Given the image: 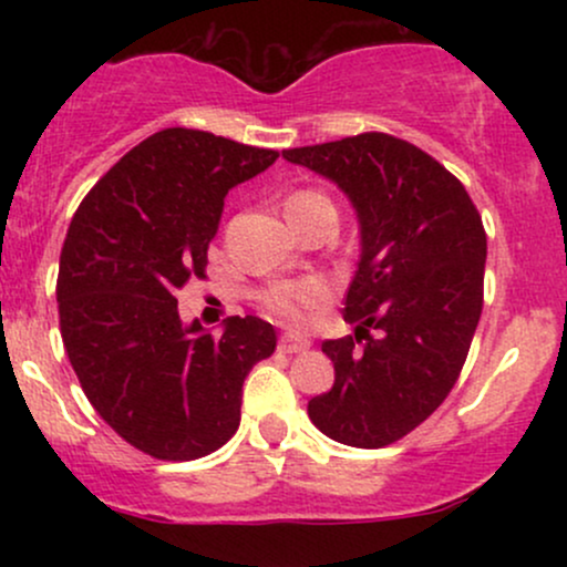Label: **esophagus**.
Segmentation results:
<instances>
[{
    "mask_svg": "<svg viewBox=\"0 0 567 567\" xmlns=\"http://www.w3.org/2000/svg\"><path fill=\"white\" fill-rule=\"evenodd\" d=\"M309 347H311V341L306 336H298V333L279 336V349H282L285 354H298V351H306Z\"/></svg>",
    "mask_w": 567,
    "mask_h": 567,
    "instance_id": "1",
    "label": "esophagus"
}]
</instances>
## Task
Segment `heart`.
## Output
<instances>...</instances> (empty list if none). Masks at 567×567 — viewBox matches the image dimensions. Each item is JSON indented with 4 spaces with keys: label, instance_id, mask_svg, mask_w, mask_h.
<instances>
[{
    "label": "heart",
    "instance_id": "1",
    "mask_svg": "<svg viewBox=\"0 0 567 567\" xmlns=\"http://www.w3.org/2000/svg\"><path fill=\"white\" fill-rule=\"evenodd\" d=\"M317 207H333V202L324 197L317 188H298L285 199V210L288 216H306V213L317 210ZM330 298L328 282L322 279H288V282H275L269 290L264 292V303L271 315L290 324H303L315 315L317 309H322Z\"/></svg>",
    "mask_w": 567,
    "mask_h": 567
}]
</instances>
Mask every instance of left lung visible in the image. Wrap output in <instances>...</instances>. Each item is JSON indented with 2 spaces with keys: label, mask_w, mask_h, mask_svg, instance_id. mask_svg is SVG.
Listing matches in <instances>:
<instances>
[{
  "label": "left lung",
  "mask_w": 567,
  "mask_h": 567,
  "mask_svg": "<svg viewBox=\"0 0 567 567\" xmlns=\"http://www.w3.org/2000/svg\"><path fill=\"white\" fill-rule=\"evenodd\" d=\"M282 157L336 181L362 234L343 298L357 330L322 343L336 383L309 402V419L343 445H392L445 402L470 354L483 315V218L451 171L394 135L360 133Z\"/></svg>",
  "instance_id": "left-lung-1"
}]
</instances>
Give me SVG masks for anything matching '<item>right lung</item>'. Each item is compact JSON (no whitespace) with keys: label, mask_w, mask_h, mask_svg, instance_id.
<instances>
[{"label":"right lung","mask_w":567,"mask_h":567,"mask_svg":"<svg viewBox=\"0 0 567 567\" xmlns=\"http://www.w3.org/2000/svg\"><path fill=\"white\" fill-rule=\"evenodd\" d=\"M277 157L205 130H159L71 218L55 285L63 347L97 415L152 458L226 445L247 373L275 354V328L252 315L229 317L224 336L186 328L175 290L207 277L229 188Z\"/></svg>","instance_id":"obj_1"}]
</instances>
